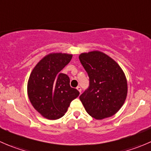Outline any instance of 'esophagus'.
Masks as SVG:
<instances>
[{
    "label": "esophagus",
    "instance_id": "34e87169",
    "mask_svg": "<svg viewBox=\"0 0 151 151\" xmlns=\"http://www.w3.org/2000/svg\"><path fill=\"white\" fill-rule=\"evenodd\" d=\"M77 89L78 90L79 92L81 93V91H82V88H81V87H80V86H77Z\"/></svg>",
    "mask_w": 151,
    "mask_h": 151
}]
</instances>
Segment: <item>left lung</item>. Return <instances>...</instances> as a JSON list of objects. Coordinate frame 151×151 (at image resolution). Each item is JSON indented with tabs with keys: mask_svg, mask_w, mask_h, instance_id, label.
<instances>
[{
	"mask_svg": "<svg viewBox=\"0 0 151 151\" xmlns=\"http://www.w3.org/2000/svg\"><path fill=\"white\" fill-rule=\"evenodd\" d=\"M79 58L89 77V86L80 96L86 112L99 120L115 115L127 95V81L123 70L101 52L82 53Z\"/></svg>",
	"mask_w": 151,
	"mask_h": 151,
	"instance_id": "obj_1",
	"label": "left lung"
}]
</instances>
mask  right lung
I'll return each mask as SVG.
<instances>
[{"instance_id": "add662e5", "label": "right lung", "mask_w": 151, "mask_h": 151, "mask_svg": "<svg viewBox=\"0 0 151 151\" xmlns=\"http://www.w3.org/2000/svg\"><path fill=\"white\" fill-rule=\"evenodd\" d=\"M72 55L52 53L45 56L32 71L28 83L29 99L45 118L56 120L66 112L71 101L80 95L70 86L69 77L60 72Z\"/></svg>"}]
</instances>
